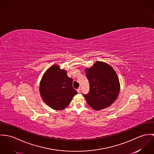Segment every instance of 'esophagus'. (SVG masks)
<instances>
[{
    "label": "esophagus",
    "instance_id": "esophagus-1",
    "mask_svg": "<svg viewBox=\"0 0 154 154\" xmlns=\"http://www.w3.org/2000/svg\"><path fill=\"white\" fill-rule=\"evenodd\" d=\"M77 92H78L79 93H80L81 92V89H80V88H79L77 90Z\"/></svg>",
    "mask_w": 154,
    "mask_h": 154
}]
</instances>
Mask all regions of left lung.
I'll use <instances>...</instances> for the list:
<instances>
[{
	"label": "left lung",
	"instance_id": "left-lung-1",
	"mask_svg": "<svg viewBox=\"0 0 154 154\" xmlns=\"http://www.w3.org/2000/svg\"><path fill=\"white\" fill-rule=\"evenodd\" d=\"M90 90L83 94L88 104L96 110L110 106L117 99L120 91L118 75L113 68L103 62H96L85 69Z\"/></svg>",
	"mask_w": 154,
	"mask_h": 154
}]
</instances>
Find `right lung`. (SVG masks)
<instances>
[{
    "mask_svg": "<svg viewBox=\"0 0 154 154\" xmlns=\"http://www.w3.org/2000/svg\"><path fill=\"white\" fill-rule=\"evenodd\" d=\"M39 91L44 102L52 109L59 110L67 107L77 93L72 87V79L57 65L51 66L44 74Z\"/></svg>",
    "mask_w": 154,
    "mask_h": 154,
    "instance_id": "add662e5",
    "label": "right lung"
}]
</instances>
